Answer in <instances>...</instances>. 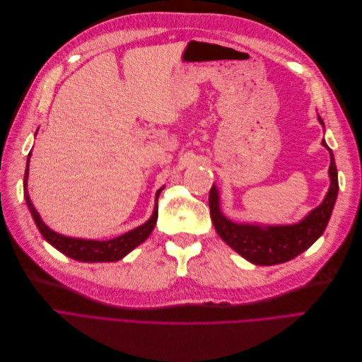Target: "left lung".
<instances>
[{
    "label": "left lung",
    "instance_id": "8db88e82",
    "mask_svg": "<svg viewBox=\"0 0 362 362\" xmlns=\"http://www.w3.org/2000/svg\"><path fill=\"white\" fill-rule=\"evenodd\" d=\"M318 122L324 127L320 115ZM321 144L330 153L329 192L315 209L296 223L262 226V223L234 222L222 214L219 192L215 184L212 185L209 192V208L214 227L223 242L249 262L268 267L291 261L308 247H311L322 235L337 199L339 181L333 151L324 140Z\"/></svg>",
    "mask_w": 362,
    "mask_h": 362
}]
</instances>
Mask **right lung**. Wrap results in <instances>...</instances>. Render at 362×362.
I'll return each mask as SVG.
<instances>
[{
	"label": "right lung",
	"instance_id": "add662e5",
	"mask_svg": "<svg viewBox=\"0 0 362 362\" xmlns=\"http://www.w3.org/2000/svg\"><path fill=\"white\" fill-rule=\"evenodd\" d=\"M29 160H30V153L28 154L25 180H23L26 204L42 237L51 246L56 247L63 255L72 257V259L79 262H116L119 259H122L124 256H127L136 246H140L154 230V226H156V221H158V199L165 187L159 188L156 192V199H154L156 203H154V209L148 221H146L143 226L136 227L119 237H115L110 240H87V238L67 237L53 231L48 226H45V222L41 219L38 211L35 209V206L32 204V200L29 197V193H28Z\"/></svg>",
	"mask_w": 362,
	"mask_h": 362
}]
</instances>
